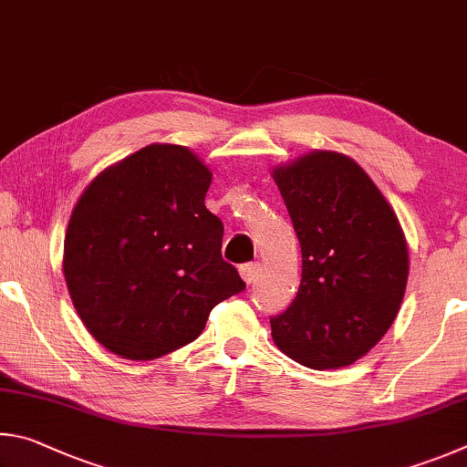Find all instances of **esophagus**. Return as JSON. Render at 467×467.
Masks as SVG:
<instances>
[{
    "mask_svg": "<svg viewBox=\"0 0 467 467\" xmlns=\"http://www.w3.org/2000/svg\"><path fill=\"white\" fill-rule=\"evenodd\" d=\"M240 275H242V279L246 281L248 285L256 283L258 275H260V265H258V263H248V265H242V266H240Z\"/></svg>",
    "mask_w": 467,
    "mask_h": 467,
    "instance_id": "1",
    "label": "esophagus"
}]
</instances>
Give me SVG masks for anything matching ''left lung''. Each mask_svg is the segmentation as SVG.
Listing matches in <instances>:
<instances>
[{
	"label": "left lung",
	"instance_id": "left-lung-1",
	"mask_svg": "<svg viewBox=\"0 0 467 467\" xmlns=\"http://www.w3.org/2000/svg\"><path fill=\"white\" fill-rule=\"evenodd\" d=\"M301 246V285L273 340L309 369H340L378 345L396 320L408 246L396 213L365 170L337 151L275 168Z\"/></svg>",
	"mask_w": 467,
	"mask_h": 467
}]
</instances>
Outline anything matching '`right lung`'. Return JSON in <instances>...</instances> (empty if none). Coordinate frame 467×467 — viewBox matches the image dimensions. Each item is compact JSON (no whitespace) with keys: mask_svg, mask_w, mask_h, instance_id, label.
Segmentation results:
<instances>
[{"mask_svg":"<svg viewBox=\"0 0 467 467\" xmlns=\"http://www.w3.org/2000/svg\"><path fill=\"white\" fill-rule=\"evenodd\" d=\"M211 171L182 145L153 143L98 174L65 235L63 273L88 332L122 358L192 342L246 283L221 258L223 223L204 207Z\"/></svg>","mask_w":467,"mask_h":467,"instance_id":"obj_1","label":"right lung"}]
</instances>
